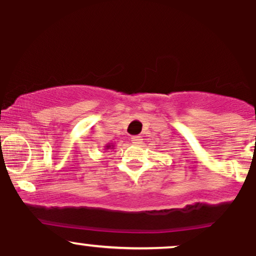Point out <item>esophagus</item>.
<instances>
[{
  "instance_id": "obj_1",
  "label": "esophagus",
  "mask_w": 256,
  "mask_h": 256,
  "mask_svg": "<svg viewBox=\"0 0 256 256\" xmlns=\"http://www.w3.org/2000/svg\"><path fill=\"white\" fill-rule=\"evenodd\" d=\"M131 142L134 143V144L140 146V143L143 142V138L140 137V136H132V137H131Z\"/></svg>"
}]
</instances>
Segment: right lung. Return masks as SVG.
<instances>
[{
  "label": "right lung",
  "instance_id": "add662e5",
  "mask_svg": "<svg viewBox=\"0 0 256 256\" xmlns=\"http://www.w3.org/2000/svg\"><path fill=\"white\" fill-rule=\"evenodd\" d=\"M110 148H113V146H110V144L106 146V149H110Z\"/></svg>",
  "mask_w": 256,
  "mask_h": 256
}]
</instances>
